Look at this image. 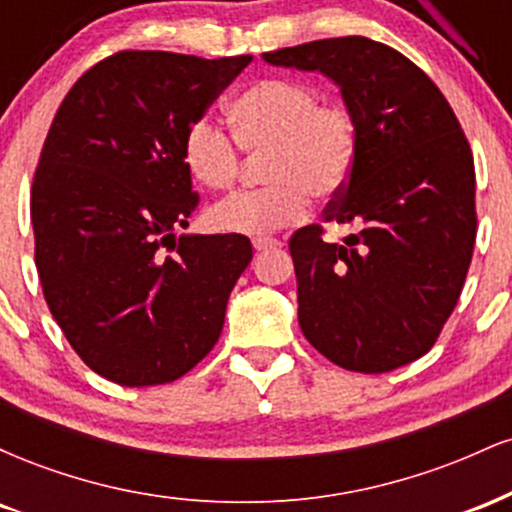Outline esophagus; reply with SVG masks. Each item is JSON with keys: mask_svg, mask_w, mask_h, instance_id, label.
I'll use <instances>...</instances> for the list:
<instances>
[{"mask_svg": "<svg viewBox=\"0 0 512 512\" xmlns=\"http://www.w3.org/2000/svg\"><path fill=\"white\" fill-rule=\"evenodd\" d=\"M279 240L276 238H267V236H262V238H255L252 240V248H255L257 252H264V250H274V248H279Z\"/></svg>", "mask_w": 512, "mask_h": 512, "instance_id": "esophagus-1", "label": "esophagus"}]
</instances>
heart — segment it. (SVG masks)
I'll list each match as a JSON object with an SVG mask.
<instances>
[{
	"label": "heart",
	"instance_id": "1",
	"mask_svg": "<svg viewBox=\"0 0 512 512\" xmlns=\"http://www.w3.org/2000/svg\"><path fill=\"white\" fill-rule=\"evenodd\" d=\"M236 144L262 156V180L211 207L209 226L228 236H267L308 214L310 195L332 199L356 168L358 122L342 101H320L303 79L272 76L250 84L228 105ZM221 127L197 117L182 134V163L207 190L233 187L240 154Z\"/></svg>",
	"mask_w": 512,
	"mask_h": 512
}]
</instances>
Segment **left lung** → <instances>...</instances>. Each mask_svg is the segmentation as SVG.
Wrapping results in <instances>:
<instances>
[{"mask_svg":"<svg viewBox=\"0 0 512 512\" xmlns=\"http://www.w3.org/2000/svg\"><path fill=\"white\" fill-rule=\"evenodd\" d=\"M274 67L330 76L358 122L351 180L327 223L289 240L298 322L310 344L356 373H387L431 351L460 298L474 238V158L450 103L402 52L346 35L264 52Z\"/></svg>","mask_w":512,"mask_h":512,"instance_id":"obj_1","label":"left lung"}]
</instances>
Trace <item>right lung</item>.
Masks as SVG:
<instances>
[{
    "instance_id": "add662e5",
    "label": "right lung",
    "mask_w": 512,
    "mask_h": 512,
    "mask_svg": "<svg viewBox=\"0 0 512 512\" xmlns=\"http://www.w3.org/2000/svg\"><path fill=\"white\" fill-rule=\"evenodd\" d=\"M252 62L125 50L93 64L52 120L31 190L45 301L88 368L173 383L214 349L245 236H175L199 195L182 134Z\"/></svg>"
}]
</instances>
